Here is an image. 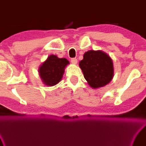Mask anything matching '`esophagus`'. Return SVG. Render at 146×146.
<instances>
[{"mask_svg":"<svg viewBox=\"0 0 146 146\" xmlns=\"http://www.w3.org/2000/svg\"><path fill=\"white\" fill-rule=\"evenodd\" d=\"M71 62L72 64H77V59H76V58H73V59H71Z\"/></svg>","mask_w":146,"mask_h":146,"instance_id":"34e87169","label":"esophagus"}]
</instances>
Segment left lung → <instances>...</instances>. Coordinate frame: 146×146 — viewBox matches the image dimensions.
<instances>
[{
    "label": "left lung",
    "mask_w": 146,
    "mask_h": 146,
    "mask_svg": "<svg viewBox=\"0 0 146 146\" xmlns=\"http://www.w3.org/2000/svg\"><path fill=\"white\" fill-rule=\"evenodd\" d=\"M85 79L93 89L108 85L113 77V65L111 57L102 50H89L79 62Z\"/></svg>",
    "instance_id": "left-lung-1"
}]
</instances>
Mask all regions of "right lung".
<instances>
[{"instance_id": "obj_1", "label": "right lung", "mask_w": 146, "mask_h": 146, "mask_svg": "<svg viewBox=\"0 0 146 146\" xmlns=\"http://www.w3.org/2000/svg\"><path fill=\"white\" fill-rule=\"evenodd\" d=\"M69 61L65 58H58L50 55L39 67L38 72L44 85L51 87L57 85L63 77L65 68Z\"/></svg>"}]
</instances>
